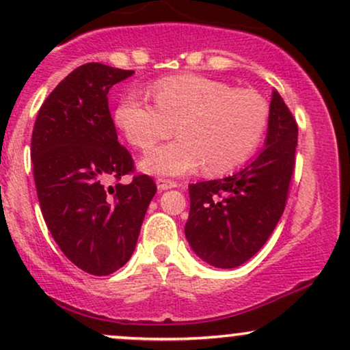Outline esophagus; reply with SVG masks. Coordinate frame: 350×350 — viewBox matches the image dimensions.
I'll return each instance as SVG.
<instances>
[{
	"label": "esophagus",
	"mask_w": 350,
	"mask_h": 350,
	"mask_svg": "<svg viewBox=\"0 0 350 350\" xmlns=\"http://www.w3.org/2000/svg\"><path fill=\"white\" fill-rule=\"evenodd\" d=\"M156 184H158V189H159V191H167V189L178 187V183H176V180L164 179V178H159L158 180H156Z\"/></svg>",
	"instance_id": "1"
}]
</instances>
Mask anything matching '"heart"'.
<instances>
[{"label": "heart", "mask_w": 350, "mask_h": 350, "mask_svg": "<svg viewBox=\"0 0 350 350\" xmlns=\"http://www.w3.org/2000/svg\"><path fill=\"white\" fill-rule=\"evenodd\" d=\"M151 94L156 104L128 92L115 110L116 126L139 150L178 131V139L144 154L142 167L151 174L183 176L200 164L211 174L235 170L255 154L270 122L268 102L255 90L202 75L163 79Z\"/></svg>", "instance_id": "b5f03b06"}]
</instances>
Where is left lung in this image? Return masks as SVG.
I'll return each instance as SVG.
<instances>
[{
  "instance_id": "obj_1",
  "label": "left lung",
  "mask_w": 350,
  "mask_h": 350,
  "mask_svg": "<svg viewBox=\"0 0 350 350\" xmlns=\"http://www.w3.org/2000/svg\"><path fill=\"white\" fill-rule=\"evenodd\" d=\"M296 144L295 116L273 92L263 151L227 178L189 184L191 211L184 232L204 262L240 267L270 239L286 206Z\"/></svg>"
}]
</instances>
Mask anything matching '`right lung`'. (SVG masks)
<instances>
[{
	"instance_id": "right-lung-1",
	"label": "right lung",
	"mask_w": 350,
	"mask_h": 350,
	"mask_svg": "<svg viewBox=\"0 0 350 350\" xmlns=\"http://www.w3.org/2000/svg\"><path fill=\"white\" fill-rule=\"evenodd\" d=\"M133 74L98 62L72 70L39 108L31 138L47 228L75 267L97 276L130 260L156 194L146 174L118 183L135 171V163L118 143L107 95Z\"/></svg>"
}]
</instances>
